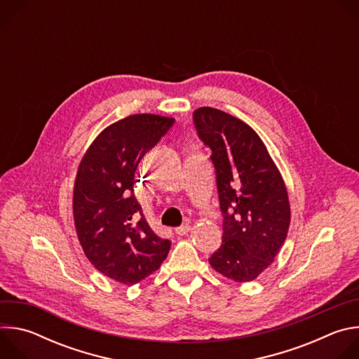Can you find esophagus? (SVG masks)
<instances>
[{"label":"esophagus","mask_w":359,"mask_h":359,"mask_svg":"<svg viewBox=\"0 0 359 359\" xmlns=\"http://www.w3.org/2000/svg\"><path fill=\"white\" fill-rule=\"evenodd\" d=\"M189 231H190V226H189V224H183V226L175 229V233H176L177 236H184V234H187Z\"/></svg>","instance_id":"obj_1"}]
</instances>
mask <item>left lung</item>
Returning <instances> with one entry per match:
<instances>
[{
  "label": "left lung",
  "mask_w": 359,
  "mask_h": 359,
  "mask_svg": "<svg viewBox=\"0 0 359 359\" xmlns=\"http://www.w3.org/2000/svg\"><path fill=\"white\" fill-rule=\"evenodd\" d=\"M200 140L210 147L216 169L223 243L209 263L236 283L257 278L283 247L291 220L280 170L247 123L215 108L193 114Z\"/></svg>",
  "instance_id": "1"
}]
</instances>
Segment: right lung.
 I'll use <instances>...</instances> for the list:
<instances>
[{
	"label": "right lung",
	"instance_id": "add662e5",
	"mask_svg": "<svg viewBox=\"0 0 359 359\" xmlns=\"http://www.w3.org/2000/svg\"><path fill=\"white\" fill-rule=\"evenodd\" d=\"M175 123L140 114L102 130L83 155L74 184V220L90 264L107 277L132 285L155 273L170 241L153 233L133 184L139 162Z\"/></svg>",
	"mask_w": 359,
	"mask_h": 359
}]
</instances>
